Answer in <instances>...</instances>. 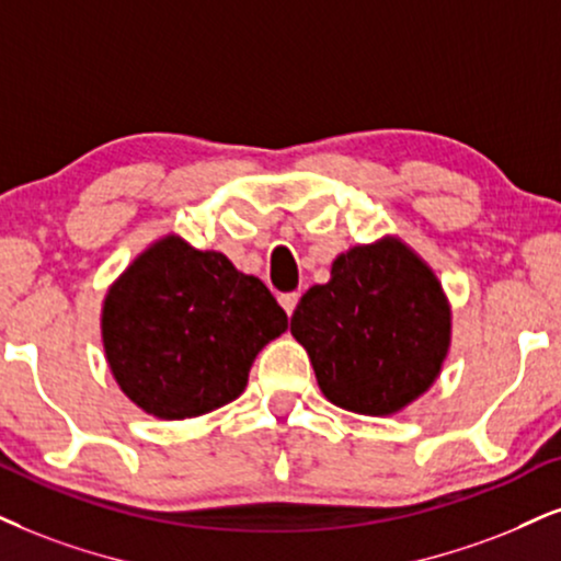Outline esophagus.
<instances>
[{
	"mask_svg": "<svg viewBox=\"0 0 561 561\" xmlns=\"http://www.w3.org/2000/svg\"><path fill=\"white\" fill-rule=\"evenodd\" d=\"M296 304H299V294H296V291H294V294H283V296H280V307L286 309V314H288V317L294 314Z\"/></svg>",
	"mask_w": 561,
	"mask_h": 561,
	"instance_id": "34e87169",
	"label": "esophagus"
}]
</instances>
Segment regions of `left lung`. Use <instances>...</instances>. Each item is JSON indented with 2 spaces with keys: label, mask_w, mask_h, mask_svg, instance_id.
<instances>
[{
  "label": "left lung",
  "mask_w": 561,
  "mask_h": 561,
  "mask_svg": "<svg viewBox=\"0 0 561 561\" xmlns=\"http://www.w3.org/2000/svg\"><path fill=\"white\" fill-rule=\"evenodd\" d=\"M449 330L437 275L396 237L343 252L291 317L322 396L364 416H390L424 396L439 377Z\"/></svg>",
  "instance_id": "obj_1"
}]
</instances>
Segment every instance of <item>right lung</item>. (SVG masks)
Masks as SVG:
<instances>
[{
    "mask_svg": "<svg viewBox=\"0 0 561 561\" xmlns=\"http://www.w3.org/2000/svg\"><path fill=\"white\" fill-rule=\"evenodd\" d=\"M288 317L254 275L184 239L150 244L108 288L101 333L122 392L150 416H203L244 392Z\"/></svg>",
    "mask_w": 561,
    "mask_h": 561,
    "instance_id": "1",
    "label": "right lung"
}]
</instances>
